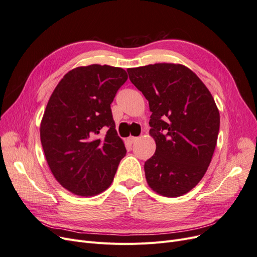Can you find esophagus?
<instances>
[{"instance_id":"esophagus-1","label":"esophagus","mask_w":257,"mask_h":257,"mask_svg":"<svg viewBox=\"0 0 257 257\" xmlns=\"http://www.w3.org/2000/svg\"><path fill=\"white\" fill-rule=\"evenodd\" d=\"M137 141H138V137H133V136H132V137L128 138V142H130L131 144H134V143L137 142Z\"/></svg>"}]
</instances>
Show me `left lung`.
Listing matches in <instances>:
<instances>
[{"instance_id":"1","label":"left lung","mask_w":257,"mask_h":257,"mask_svg":"<svg viewBox=\"0 0 257 257\" xmlns=\"http://www.w3.org/2000/svg\"><path fill=\"white\" fill-rule=\"evenodd\" d=\"M130 80L149 102L150 135L157 149L145 163L150 188L178 197L201 180L211 162L220 113L204 82L181 64L128 68Z\"/></svg>"}]
</instances>
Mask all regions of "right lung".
I'll use <instances>...</instances> for the list:
<instances>
[{
    "label": "right lung",
    "mask_w": 257,
    "mask_h": 257,
    "mask_svg": "<svg viewBox=\"0 0 257 257\" xmlns=\"http://www.w3.org/2000/svg\"><path fill=\"white\" fill-rule=\"evenodd\" d=\"M126 80L120 67H76L48 100L41 123L43 150L54 178L75 195L94 196L109 188L126 153L110 109ZM102 130L106 134L98 138Z\"/></svg>",
    "instance_id": "1"
}]
</instances>
